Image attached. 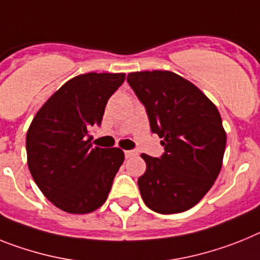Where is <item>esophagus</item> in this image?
I'll return each mask as SVG.
<instances>
[{"label":"esophagus","instance_id":"1","mask_svg":"<svg viewBox=\"0 0 260 260\" xmlns=\"http://www.w3.org/2000/svg\"><path fill=\"white\" fill-rule=\"evenodd\" d=\"M137 155H138V152L135 151V150H127V151H125V156L127 157V159L137 156Z\"/></svg>","mask_w":260,"mask_h":260}]
</instances>
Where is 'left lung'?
I'll return each mask as SVG.
<instances>
[{
	"label": "left lung",
	"mask_w": 260,
	"mask_h": 260,
	"mask_svg": "<svg viewBox=\"0 0 260 260\" xmlns=\"http://www.w3.org/2000/svg\"><path fill=\"white\" fill-rule=\"evenodd\" d=\"M127 81L164 146L160 157L141 155L146 161L138 179L142 199L156 213L185 212L208 193L222 167L226 133L218 109L171 71L132 72Z\"/></svg>",
	"instance_id": "1"
}]
</instances>
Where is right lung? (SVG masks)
<instances>
[{"instance_id": "right-lung-1", "label": "right lung", "mask_w": 260, "mask_h": 260, "mask_svg": "<svg viewBox=\"0 0 260 260\" xmlns=\"http://www.w3.org/2000/svg\"><path fill=\"white\" fill-rule=\"evenodd\" d=\"M125 73L89 72L68 80L44 103L26 135L30 174L46 199L71 214L94 212L108 199L123 163L121 148L93 147L108 100Z\"/></svg>"}]
</instances>
